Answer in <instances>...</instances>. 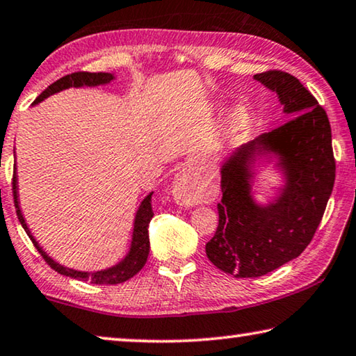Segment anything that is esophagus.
Returning a JSON list of instances; mask_svg holds the SVG:
<instances>
[{
    "label": "esophagus",
    "mask_w": 356,
    "mask_h": 356,
    "mask_svg": "<svg viewBox=\"0 0 356 356\" xmlns=\"http://www.w3.org/2000/svg\"><path fill=\"white\" fill-rule=\"evenodd\" d=\"M172 195L177 203L183 207H194L200 202V188L194 175L189 172H179L173 179Z\"/></svg>",
    "instance_id": "esophagus-1"
}]
</instances>
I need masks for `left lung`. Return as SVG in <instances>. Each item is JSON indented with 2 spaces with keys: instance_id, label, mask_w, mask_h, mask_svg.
<instances>
[{
  "instance_id": "left-lung-1",
  "label": "left lung",
  "mask_w": 356,
  "mask_h": 356,
  "mask_svg": "<svg viewBox=\"0 0 356 356\" xmlns=\"http://www.w3.org/2000/svg\"><path fill=\"white\" fill-rule=\"evenodd\" d=\"M254 79L276 92L290 120L241 145L220 165L219 225L205 249L214 266L235 277L264 276L298 257L323 218L336 177L331 126L317 99L287 72L266 71ZM259 159H276L284 175L266 206L252 197Z\"/></svg>"
}]
</instances>
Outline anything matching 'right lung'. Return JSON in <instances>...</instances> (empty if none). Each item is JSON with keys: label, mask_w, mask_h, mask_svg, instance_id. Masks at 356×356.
I'll return each mask as SVG.
<instances>
[{"label": "right lung", "mask_w": 356, "mask_h": 356, "mask_svg": "<svg viewBox=\"0 0 356 356\" xmlns=\"http://www.w3.org/2000/svg\"><path fill=\"white\" fill-rule=\"evenodd\" d=\"M115 80L113 74L108 72H74L69 75H64L63 79L56 80L55 83H51L49 88L44 90L40 95L38 96L34 104H39L40 101H44L55 92H60L63 90L67 88H80V86H97V85H107L110 81ZM13 194H14V203L17 208V216H19V220L23 229L28 233L30 240L33 241L34 246L39 250V254L42 255L44 260L49 264L55 271L60 273L63 276H69L72 279H79V281H88L91 284L96 285H113V284H121L131 279L132 276H136L137 273L142 270L143 265L147 264L148 254H149V236H148V225L151 218L154 216L153 208H151V195L153 192L145 197L143 202L140 203V207L136 213V219H134V232H132V241H131V248L129 252L126 254V257L118 261V264L107 268V270H101V271H77L72 270V268L63 266L50 257L45 250L39 246V243L36 241V238L31 235L30 229L25 222V218H23L22 209H20V203H19V186H17V168L14 165V178H13Z\"/></svg>", "instance_id": "1"}]
</instances>
